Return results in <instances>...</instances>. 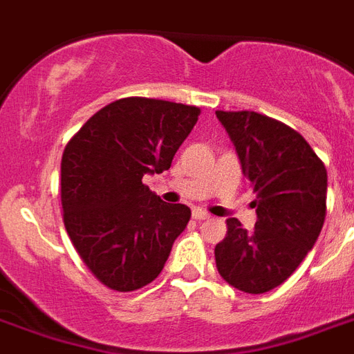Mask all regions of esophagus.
I'll return each instance as SVG.
<instances>
[{
  "label": "esophagus",
  "instance_id": "obj_1",
  "mask_svg": "<svg viewBox=\"0 0 354 354\" xmlns=\"http://www.w3.org/2000/svg\"><path fill=\"white\" fill-rule=\"evenodd\" d=\"M193 218H196V221H209L211 215H207L205 211L202 209H194L193 211Z\"/></svg>",
  "mask_w": 354,
  "mask_h": 354
}]
</instances>
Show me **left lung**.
<instances>
[{"label": "left lung", "instance_id": "left-lung-1", "mask_svg": "<svg viewBox=\"0 0 354 354\" xmlns=\"http://www.w3.org/2000/svg\"><path fill=\"white\" fill-rule=\"evenodd\" d=\"M253 193L252 232L227 218L215 248L218 274L248 294L285 283L318 241L325 221L327 171L303 136L255 112H216Z\"/></svg>", "mask_w": 354, "mask_h": 354}]
</instances>
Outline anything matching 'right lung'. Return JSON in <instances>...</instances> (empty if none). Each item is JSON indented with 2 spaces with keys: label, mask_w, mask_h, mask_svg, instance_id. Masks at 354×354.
<instances>
[{
  "label": "right lung",
  "mask_w": 354,
  "mask_h": 354,
  "mask_svg": "<svg viewBox=\"0 0 354 354\" xmlns=\"http://www.w3.org/2000/svg\"><path fill=\"white\" fill-rule=\"evenodd\" d=\"M196 106L128 97L86 121L62 156L64 224L97 279L118 292L154 281L191 209L143 183L171 169L198 121Z\"/></svg>",
  "instance_id": "right-lung-1"
}]
</instances>
